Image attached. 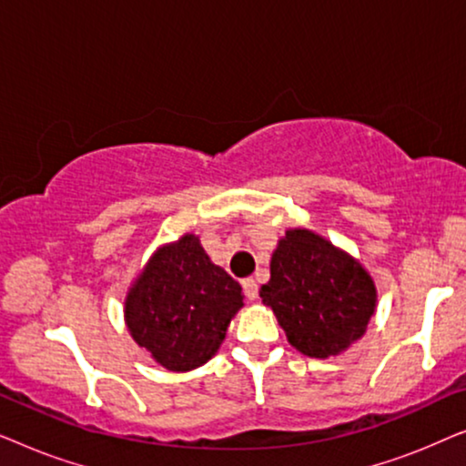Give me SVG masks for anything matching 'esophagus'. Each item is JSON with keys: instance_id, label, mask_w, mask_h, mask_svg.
<instances>
[{"instance_id": "34e87169", "label": "esophagus", "mask_w": 466, "mask_h": 466, "mask_svg": "<svg viewBox=\"0 0 466 466\" xmlns=\"http://www.w3.org/2000/svg\"><path fill=\"white\" fill-rule=\"evenodd\" d=\"M241 286H244V292H246V297L250 299V301H254V299L258 297V284L254 282L252 278H248V279H244V282H241Z\"/></svg>"}]
</instances>
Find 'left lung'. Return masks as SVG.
Masks as SVG:
<instances>
[{
    "label": "left lung",
    "mask_w": 466,
    "mask_h": 466,
    "mask_svg": "<svg viewBox=\"0 0 466 466\" xmlns=\"http://www.w3.org/2000/svg\"><path fill=\"white\" fill-rule=\"evenodd\" d=\"M260 299L289 343L311 359L341 354L365 335L378 290L359 260L309 228H289L271 257Z\"/></svg>",
    "instance_id": "8db88e82"
}]
</instances>
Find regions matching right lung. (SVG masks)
<instances>
[{"label": "right lung", "instance_id": "right-lung-1", "mask_svg": "<svg viewBox=\"0 0 466 466\" xmlns=\"http://www.w3.org/2000/svg\"><path fill=\"white\" fill-rule=\"evenodd\" d=\"M241 305V286L209 260L197 235L187 233L158 248L131 284L125 322L158 365L184 373L218 352Z\"/></svg>", "mask_w": 466, "mask_h": 466}]
</instances>
